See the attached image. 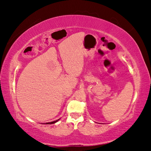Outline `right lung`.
Instances as JSON below:
<instances>
[{
  "instance_id": "right-lung-1",
  "label": "right lung",
  "mask_w": 151,
  "mask_h": 151,
  "mask_svg": "<svg viewBox=\"0 0 151 151\" xmlns=\"http://www.w3.org/2000/svg\"><path fill=\"white\" fill-rule=\"evenodd\" d=\"M60 120V119H58V120H56V121H52V122H49V123H46L45 124H53V123H56V122H58V121Z\"/></svg>"
}]
</instances>
